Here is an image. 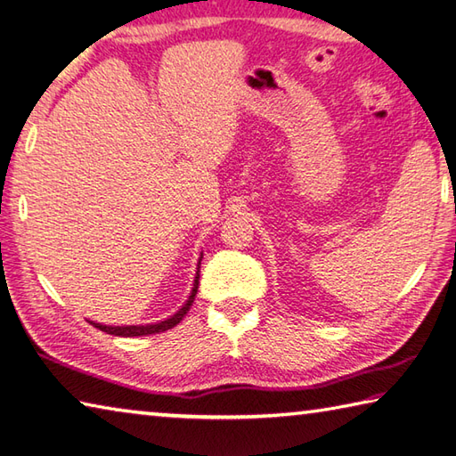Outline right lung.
Segmentation results:
<instances>
[{
  "mask_svg": "<svg viewBox=\"0 0 456 456\" xmlns=\"http://www.w3.org/2000/svg\"><path fill=\"white\" fill-rule=\"evenodd\" d=\"M201 258H203V253H200V258H198V270H196V278H193V286H191V292L188 296L186 302H183V305L178 309L176 314L162 319V322H157V323H144V325H103V323H95V322H90L94 327L102 329L103 333H110V335H115V337H142V335H154V333H162V331H168V329L176 327L183 315H186L190 312V307L193 304V297H196L198 294V286H200V265H201Z\"/></svg>",
  "mask_w": 456,
  "mask_h": 456,
  "instance_id": "right-lung-1",
  "label": "right lung"
}]
</instances>
